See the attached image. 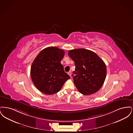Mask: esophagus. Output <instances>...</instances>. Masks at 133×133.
I'll list each match as a JSON object with an SVG mask.
<instances>
[{"mask_svg": "<svg viewBox=\"0 0 133 133\" xmlns=\"http://www.w3.org/2000/svg\"><path fill=\"white\" fill-rule=\"evenodd\" d=\"M68 74L70 77H71V71L68 72Z\"/></svg>", "mask_w": 133, "mask_h": 133, "instance_id": "1", "label": "esophagus"}]
</instances>
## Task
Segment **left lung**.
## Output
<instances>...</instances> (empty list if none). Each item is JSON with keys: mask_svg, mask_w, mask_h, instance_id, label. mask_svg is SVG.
Returning <instances> with one entry per match:
<instances>
[{"mask_svg": "<svg viewBox=\"0 0 133 133\" xmlns=\"http://www.w3.org/2000/svg\"><path fill=\"white\" fill-rule=\"evenodd\" d=\"M69 57L74 61L73 73L74 83L78 91L89 95L97 92L105 80L106 64L97 54L92 51L81 48L69 51Z\"/></svg>", "mask_w": 133, "mask_h": 133, "instance_id": "1", "label": "left lung"}]
</instances>
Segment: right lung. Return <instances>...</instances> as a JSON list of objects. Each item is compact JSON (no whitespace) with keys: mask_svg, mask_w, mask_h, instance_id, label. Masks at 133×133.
I'll list each match as a JSON object with an SVG mask.
<instances>
[{"mask_svg":"<svg viewBox=\"0 0 133 133\" xmlns=\"http://www.w3.org/2000/svg\"><path fill=\"white\" fill-rule=\"evenodd\" d=\"M64 55L62 49L49 47L41 51L34 60L30 75L32 82L40 92L47 95L56 93L70 78L60 62Z\"/></svg>","mask_w":133,"mask_h":133,"instance_id":"obj_1","label":"right lung"}]
</instances>
